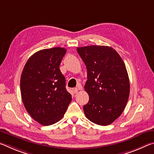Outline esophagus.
Wrapping results in <instances>:
<instances>
[{
    "label": "esophagus",
    "instance_id": "34e87169",
    "mask_svg": "<svg viewBox=\"0 0 154 154\" xmlns=\"http://www.w3.org/2000/svg\"><path fill=\"white\" fill-rule=\"evenodd\" d=\"M78 91H79V90H78L77 88H74V89H72V92H73V94H77L78 92Z\"/></svg>",
    "mask_w": 154,
    "mask_h": 154
}]
</instances>
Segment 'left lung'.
Segmentation results:
<instances>
[{
	"label": "left lung",
	"instance_id": "left-lung-1",
	"mask_svg": "<svg viewBox=\"0 0 154 154\" xmlns=\"http://www.w3.org/2000/svg\"><path fill=\"white\" fill-rule=\"evenodd\" d=\"M77 50L88 71L84 88L89 101L83 106L84 113L93 123L107 126L121 116L129 98L126 66L111 47L90 45Z\"/></svg>",
	"mask_w": 154,
	"mask_h": 154
}]
</instances>
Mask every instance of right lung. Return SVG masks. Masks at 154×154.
<instances>
[{
  "mask_svg": "<svg viewBox=\"0 0 154 154\" xmlns=\"http://www.w3.org/2000/svg\"><path fill=\"white\" fill-rule=\"evenodd\" d=\"M66 52L63 48L45 49L30 57L23 69L20 90L30 116L43 126L63 118L72 100L60 64Z\"/></svg>",
  "mask_w": 154,
  "mask_h": 154,
  "instance_id": "obj_1",
  "label": "right lung"
}]
</instances>
